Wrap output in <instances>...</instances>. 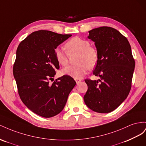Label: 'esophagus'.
<instances>
[{
  "instance_id": "esophagus-1",
  "label": "esophagus",
  "mask_w": 146,
  "mask_h": 146,
  "mask_svg": "<svg viewBox=\"0 0 146 146\" xmlns=\"http://www.w3.org/2000/svg\"><path fill=\"white\" fill-rule=\"evenodd\" d=\"M74 80H75V81H76V82L77 83V84H78V83L81 81V79H80V78H74Z\"/></svg>"
}]
</instances>
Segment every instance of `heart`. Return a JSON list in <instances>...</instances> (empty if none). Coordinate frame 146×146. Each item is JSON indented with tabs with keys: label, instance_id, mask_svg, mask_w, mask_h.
I'll return each instance as SVG.
<instances>
[{
	"label": "heart",
	"instance_id": "b5f03b06",
	"mask_svg": "<svg viewBox=\"0 0 146 146\" xmlns=\"http://www.w3.org/2000/svg\"><path fill=\"white\" fill-rule=\"evenodd\" d=\"M65 46L69 52H77L75 65L66 66L62 70V73L74 78H82L89 70L96 65L98 54L96 48L91 46L88 40L78 36H74L65 43ZM56 59L60 65L68 64V57L64 50L57 48L54 50Z\"/></svg>",
	"mask_w": 146,
	"mask_h": 146
}]
</instances>
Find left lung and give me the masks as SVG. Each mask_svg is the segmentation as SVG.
<instances>
[{
    "mask_svg": "<svg viewBox=\"0 0 146 146\" xmlns=\"http://www.w3.org/2000/svg\"><path fill=\"white\" fill-rule=\"evenodd\" d=\"M89 33L88 38L95 42L98 54L93 74L100 80H85L88 89L84 100L92 111L108 113L128 95L135 62L127 38L116 29L103 26Z\"/></svg>",
    "mask_w": 146,
    "mask_h": 146,
    "instance_id": "8db88e82",
    "label": "left lung"
}]
</instances>
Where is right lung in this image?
I'll use <instances>...</instances> for the list:
<instances>
[{"instance_id": "1", "label": "right lung", "mask_w": 146, "mask_h": 146, "mask_svg": "<svg viewBox=\"0 0 146 146\" xmlns=\"http://www.w3.org/2000/svg\"><path fill=\"white\" fill-rule=\"evenodd\" d=\"M71 36L35 31L23 40L16 50L13 72L18 94L29 110L41 117L49 118L60 113L76 84L68 75L49 82L59 69L54 50Z\"/></svg>"}]
</instances>
